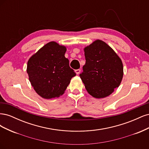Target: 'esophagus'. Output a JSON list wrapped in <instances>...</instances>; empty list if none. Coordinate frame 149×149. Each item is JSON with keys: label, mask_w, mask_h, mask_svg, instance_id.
<instances>
[{"label": "esophagus", "mask_w": 149, "mask_h": 149, "mask_svg": "<svg viewBox=\"0 0 149 149\" xmlns=\"http://www.w3.org/2000/svg\"><path fill=\"white\" fill-rule=\"evenodd\" d=\"M80 71H81V70H80V69L76 70H75V73H76V74H79L80 73Z\"/></svg>", "instance_id": "obj_1"}]
</instances>
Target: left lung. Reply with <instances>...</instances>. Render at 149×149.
Wrapping results in <instances>:
<instances>
[{
  "label": "left lung",
  "mask_w": 149,
  "mask_h": 149,
  "mask_svg": "<svg viewBox=\"0 0 149 149\" xmlns=\"http://www.w3.org/2000/svg\"><path fill=\"white\" fill-rule=\"evenodd\" d=\"M86 63L79 74L89 94L96 98L109 96L123 76L120 58L107 44L97 40L84 48Z\"/></svg>",
  "instance_id": "8db88e82"
}]
</instances>
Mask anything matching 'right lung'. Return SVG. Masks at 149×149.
<instances>
[{
  "instance_id": "add662e5",
  "label": "right lung",
  "mask_w": 149,
  "mask_h": 149,
  "mask_svg": "<svg viewBox=\"0 0 149 149\" xmlns=\"http://www.w3.org/2000/svg\"><path fill=\"white\" fill-rule=\"evenodd\" d=\"M66 48L55 42H49L31 56L26 71L35 91L45 99L62 95L76 76L65 56Z\"/></svg>"
}]
</instances>
